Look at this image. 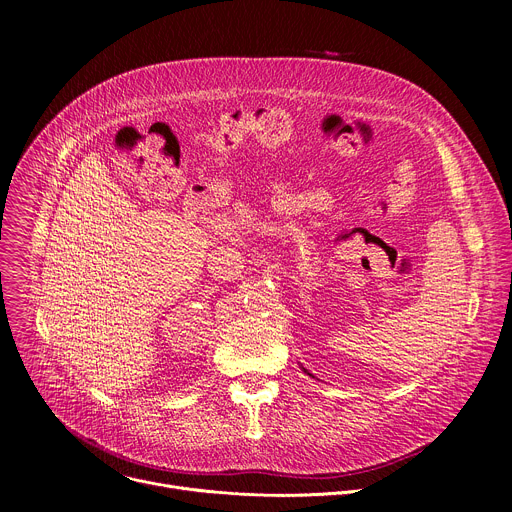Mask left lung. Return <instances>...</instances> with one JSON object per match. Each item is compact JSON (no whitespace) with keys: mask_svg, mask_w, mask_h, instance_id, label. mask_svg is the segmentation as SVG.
I'll return each mask as SVG.
<instances>
[{"mask_svg":"<svg viewBox=\"0 0 512 512\" xmlns=\"http://www.w3.org/2000/svg\"><path fill=\"white\" fill-rule=\"evenodd\" d=\"M302 371H304V373H306V375H310V377H312V379H314V375H312V373H308V369H304V367H302Z\"/></svg>","mask_w":512,"mask_h":512,"instance_id":"obj_1","label":"left lung"}]
</instances>
